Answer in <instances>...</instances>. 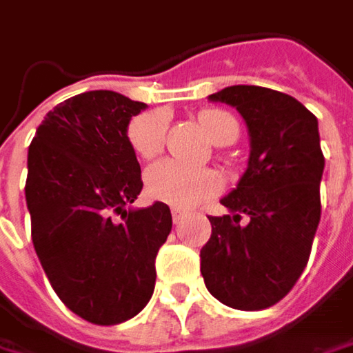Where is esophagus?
Masks as SVG:
<instances>
[{"mask_svg": "<svg viewBox=\"0 0 353 353\" xmlns=\"http://www.w3.org/2000/svg\"><path fill=\"white\" fill-rule=\"evenodd\" d=\"M183 217H185V213L183 211H179V209H172V219H174V223H181L183 221Z\"/></svg>", "mask_w": 353, "mask_h": 353, "instance_id": "esophagus-1", "label": "esophagus"}]
</instances>
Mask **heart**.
<instances>
[{
    "label": "heart",
    "mask_w": 353,
    "mask_h": 353,
    "mask_svg": "<svg viewBox=\"0 0 353 353\" xmlns=\"http://www.w3.org/2000/svg\"><path fill=\"white\" fill-rule=\"evenodd\" d=\"M199 126L213 144L227 138H237V120L225 110H203L197 116ZM168 132V116L161 110H148L134 116L128 124V142L138 158L152 160L161 154ZM146 192L152 199L165 205L188 209L203 203L219 192L221 181L213 172L203 168H190L177 161L163 160L150 165L144 176Z\"/></svg>",
    "instance_id": "1"
}]
</instances>
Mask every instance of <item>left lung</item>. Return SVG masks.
Wrapping results in <instances>:
<instances>
[{
    "mask_svg": "<svg viewBox=\"0 0 353 353\" xmlns=\"http://www.w3.org/2000/svg\"><path fill=\"white\" fill-rule=\"evenodd\" d=\"M209 100L237 108L251 154L237 188L221 199L231 215L209 217L201 274L225 306L263 310L290 292L310 256L324 172L318 120L302 102L265 86H227Z\"/></svg>",
    "mask_w": 353,
    "mask_h": 353,
    "instance_id": "1",
    "label": "left lung"
}]
</instances>
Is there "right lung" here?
Listing matches in <instances>:
<instances>
[{"instance_id": "right-lung-1", "label": "right lung", "mask_w": 353, "mask_h": 353, "mask_svg": "<svg viewBox=\"0 0 353 353\" xmlns=\"http://www.w3.org/2000/svg\"><path fill=\"white\" fill-rule=\"evenodd\" d=\"M144 108L114 90L77 94L47 112L27 156L25 199L41 267L65 306L100 326L146 306L156 254L172 231L165 203L128 209L144 183L126 130Z\"/></svg>"}]
</instances>
